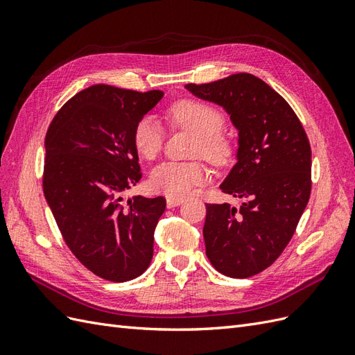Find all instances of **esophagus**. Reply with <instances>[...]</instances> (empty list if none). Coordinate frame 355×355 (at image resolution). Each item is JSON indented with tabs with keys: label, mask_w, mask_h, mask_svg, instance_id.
<instances>
[{
	"label": "esophagus",
	"mask_w": 355,
	"mask_h": 355,
	"mask_svg": "<svg viewBox=\"0 0 355 355\" xmlns=\"http://www.w3.org/2000/svg\"><path fill=\"white\" fill-rule=\"evenodd\" d=\"M182 202H184V200H182V198H171V197H168L167 198V207L168 209H173V207L180 206Z\"/></svg>",
	"instance_id": "esophagus-1"
}]
</instances>
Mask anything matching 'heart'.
<instances>
[{"mask_svg":"<svg viewBox=\"0 0 355 355\" xmlns=\"http://www.w3.org/2000/svg\"><path fill=\"white\" fill-rule=\"evenodd\" d=\"M166 116L170 124L194 133L197 141L192 146V155L204 157L211 164L223 167L231 163L235 154L232 137L222 130L223 116L214 106L197 99H179L168 106ZM133 144L139 155L154 159L163 149V128L151 116H145L133 130ZM210 179L207 166L201 161L191 163H163L157 166L149 184L155 192L171 198L187 197L198 185Z\"/></svg>","mask_w":355,"mask_h":355,"instance_id":"heart-1","label":"heart"}]
</instances>
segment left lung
Returning a JSON list of instances; mask_svg holds the SVG:
<instances>
[{
	"instance_id": "left-lung-1",
	"label": "left lung",
	"mask_w": 355,
	"mask_h": 355,
	"mask_svg": "<svg viewBox=\"0 0 355 355\" xmlns=\"http://www.w3.org/2000/svg\"><path fill=\"white\" fill-rule=\"evenodd\" d=\"M185 89L220 105L239 130L237 163L220 189L244 202L239 210L228 202L207 204L206 254L223 275H256L283 253L308 204V136L290 105L252 73Z\"/></svg>"
}]
</instances>
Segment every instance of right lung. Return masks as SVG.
<instances>
[{
	"mask_svg": "<svg viewBox=\"0 0 355 355\" xmlns=\"http://www.w3.org/2000/svg\"><path fill=\"white\" fill-rule=\"evenodd\" d=\"M163 96L96 84L62 106L46 135L49 207L73 256L108 282L133 280L153 259L166 198L121 194L142 178L135 127Z\"/></svg>",
	"mask_w": 355,
	"mask_h": 355,
	"instance_id": "1",
	"label": "right lung"
}]
</instances>
